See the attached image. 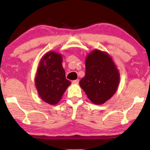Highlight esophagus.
Listing matches in <instances>:
<instances>
[{
	"label": "esophagus",
	"mask_w": 150,
	"mask_h": 150,
	"mask_svg": "<svg viewBox=\"0 0 150 150\" xmlns=\"http://www.w3.org/2000/svg\"><path fill=\"white\" fill-rule=\"evenodd\" d=\"M72 83L74 84V85H77V84L79 83V80H73V82H72Z\"/></svg>",
	"instance_id": "esophagus-1"
}]
</instances>
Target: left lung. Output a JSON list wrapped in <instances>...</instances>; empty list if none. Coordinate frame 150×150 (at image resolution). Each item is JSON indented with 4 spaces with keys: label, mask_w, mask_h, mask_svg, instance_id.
<instances>
[{
    "label": "left lung",
    "mask_w": 150,
    "mask_h": 150,
    "mask_svg": "<svg viewBox=\"0 0 150 150\" xmlns=\"http://www.w3.org/2000/svg\"><path fill=\"white\" fill-rule=\"evenodd\" d=\"M85 75L80 81L81 88L94 104H103L118 89L120 73L108 53L95 49L85 59Z\"/></svg>",
    "instance_id": "1"
}]
</instances>
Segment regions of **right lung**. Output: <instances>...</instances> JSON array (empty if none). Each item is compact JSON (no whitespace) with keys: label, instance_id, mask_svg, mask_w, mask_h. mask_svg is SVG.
I'll return each instance as SVG.
<instances>
[{"label":"right lung","instance_id":"add662e5","mask_svg":"<svg viewBox=\"0 0 150 150\" xmlns=\"http://www.w3.org/2000/svg\"><path fill=\"white\" fill-rule=\"evenodd\" d=\"M61 53L49 51L39 61L34 78L38 94L43 101L56 105L61 99L71 82L65 78V72L62 65Z\"/></svg>","mask_w":150,"mask_h":150}]
</instances>
